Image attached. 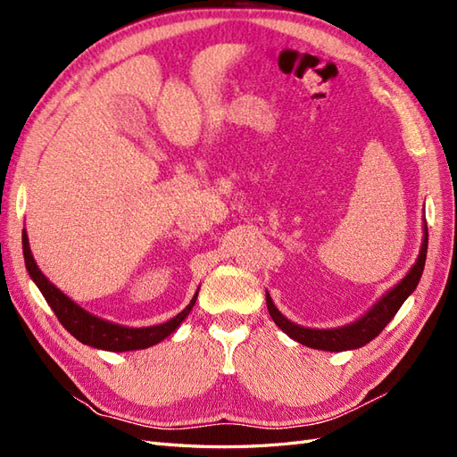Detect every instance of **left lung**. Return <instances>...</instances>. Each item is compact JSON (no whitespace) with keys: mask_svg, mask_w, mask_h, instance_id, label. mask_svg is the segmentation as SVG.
Returning a JSON list of instances; mask_svg holds the SVG:
<instances>
[{"mask_svg":"<svg viewBox=\"0 0 457 457\" xmlns=\"http://www.w3.org/2000/svg\"><path fill=\"white\" fill-rule=\"evenodd\" d=\"M423 228H425L423 242H421V250H420L416 265H413L404 278L400 280L393 289H389V292H386L362 318H358L356 322L341 326V328H331V329L303 328L294 324L292 320H287V318L274 307L270 295L267 294V309H269V314L272 316L274 324L278 326L284 334H287L301 345H307L311 349L339 353V351L364 347L366 343L376 339L381 334L385 326L393 320V316L398 312V309L403 307V303L408 299V295L418 287V282L421 278V272L425 267L427 242H428L427 225H423Z\"/></svg>","mask_w":457,"mask_h":457,"instance_id":"obj_1","label":"left lung"}]
</instances>
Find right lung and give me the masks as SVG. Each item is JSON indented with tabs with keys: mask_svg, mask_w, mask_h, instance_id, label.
Segmentation results:
<instances>
[{
	"mask_svg": "<svg viewBox=\"0 0 457 457\" xmlns=\"http://www.w3.org/2000/svg\"><path fill=\"white\" fill-rule=\"evenodd\" d=\"M22 252H24V262H26V269H29L30 278L36 282L39 292L44 294L49 307L53 309L54 314H57L59 322L64 326V329L71 331L79 343L89 345V347H95V349L123 353V351L152 347V345H156L173 334V331L179 328V324H181L188 316L192 307H195L196 297H198V292H196L195 297H192V301L181 312L163 324L148 326V328L120 326L114 322L103 320L99 316H93L91 312L76 305V303L68 295H64L59 287H54L46 278L44 272L37 269L30 252V244L26 232H22Z\"/></svg>",
	"mask_w": 457,
	"mask_h": 457,
	"instance_id": "obj_1",
	"label": "right lung"
}]
</instances>
